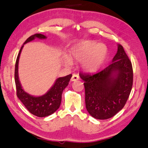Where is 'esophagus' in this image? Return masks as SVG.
<instances>
[{
    "label": "esophagus",
    "instance_id": "34e87169",
    "mask_svg": "<svg viewBox=\"0 0 148 148\" xmlns=\"http://www.w3.org/2000/svg\"><path fill=\"white\" fill-rule=\"evenodd\" d=\"M79 78V77L78 75L74 74L73 75H72V76L71 77V81L72 82H76V81H77V80H78Z\"/></svg>",
    "mask_w": 148,
    "mask_h": 148
}]
</instances>
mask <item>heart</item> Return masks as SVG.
Wrapping results in <instances>:
<instances>
[{"instance_id": "heart-1", "label": "heart", "mask_w": 148, "mask_h": 148, "mask_svg": "<svg viewBox=\"0 0 148 148\" xmlns=\"http://www.w3.org/2000/svg\"><path fill=\"white\" fill-rule=\"evenodd\" d=\"M108 50L104 45L98 44L95 42L87 40L77 43L71 49L70 56L77 61H82L84 70L89 72L97 71L104 62ZM65 64H71V60L65 57Z\"/></svg>"}]
</instances>
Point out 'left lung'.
I'll list each match as a JSON object with an SVG mask.
<instances>
[{
    "label": "left lung",
    "mask_w": 148,
    "mask_h": 148,
    "mask_svg": "<svg viewBox=\"0 0 148 148\" xmlns=\"http://www.w3.org/2000/svg\"><path fill=\"white\" fill-rule=\"evenodd\" d=\"M112 62L95 73H79L85 82L86 106L94 118L107 119L122 110L131 93L133 82L132 63L121 45Z\"/></svg>",
    "instance_id": "1"
}]
</instances>
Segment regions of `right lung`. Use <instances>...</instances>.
<instances>
[{
	"label": "right lung",
	"mask_w": 148,
	"mask_h": 148,
	"mask_svg": "<svg viewBox=\"0 0 148 148\" xmlns=\"http://www.w3.org/2000/svg\"><path fill=\"white\" fill-rule=\"evenodd\" d=\"M35 38L46 39V36L42 34H35L32 35L26 40L23 45L34 40ZM23 45L21 47L18 56H17L16 66H15L14 76L17 96L22 103L24 104L26 108L32 114L40 117L48 116L49 115L53 114L59 108L61 102L62 91L65 89V87L69 85L70 79L72 77V74L57 78L53 86L44 95L34 97L27 93L22 88L18 76L19 59L21 50L23 47Z\"/></svg>",
	"instance_id": "1"
}]
</instances>
